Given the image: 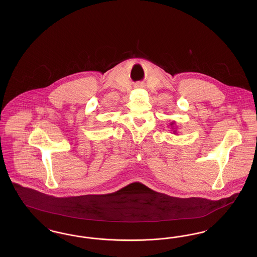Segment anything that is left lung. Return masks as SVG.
I'll use <instances>...</instances> for the list:
<instances>
[{"mask_svg": "<svg viewBox=\"0 0 257 257\" xmlns=\"http://www.w3.org/2000/svg\"><path fill=\"white\" fill-rule=\"evenodd\" d=\"M173 124H174V123L171 122V126H172V125H173ZM173 133H175V134H176V130H175V131H173Z\"/></svg>", "mask_w": 257, "mask_h": 257, "instance_id": "left-lung-1", "label": "left lung"}]
</instances>
